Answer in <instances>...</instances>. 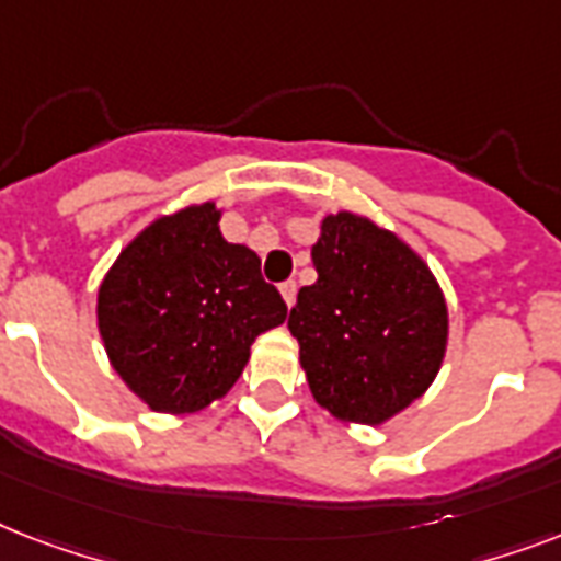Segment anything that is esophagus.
I'll use <instances>...</instances> for the list:
<instances>
[{"label":"esophagus","instance_id":"34e87169","mask_svg":"<svg viewBox=\"0 0 561 561\" xmlns=\"http://www.w3.org/2000/svg\"><path fill=\"white\" fill-rule=\"evenodd\" d=\"M279 294H282V299L288 302V308L294 306V302H297V282H294V279L282 282V285H279Z\"/></svg>","mask_w":561,"mask_h":561}]
</instances>
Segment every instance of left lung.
<instances>
[{
	"mask_svg": "<svg viewBox=\"0 0 561 561\" xmlns=\"http://www.w3.org/2000/svg\"><path fill=\"white\" fill-rule=\"evenodd\" d=\"M311 262L317 282L288 317L311 396L343 422L381 425L443 367V288L413 247L355 211L325 215Z\"/></svg>",
	"mask_w": 561,
	"mask_h": 561,
	"instance_id": "obj_1",
	"label": "left lung"
}]
</instances>
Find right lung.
<instances>
[{"label": "right lung", "mask_w": 561, "mask_h": 561, "mask_svg": "<svg viewBox=\"0 0 561 561\" xmlns=\"http://www.w3.org/2000/svg\"><path fill=\"white\" fill-rule=\"evenodd\" d=\"M211 201L162 215L118 253L99 288V332L118 378L157 413L227 396L288 306L259 255L220 236Z\"/></svg>", "instance_id": "right-lung-1"}]
</instances>
